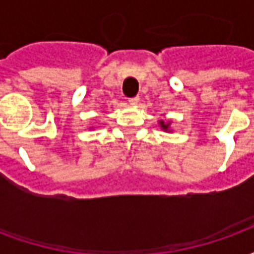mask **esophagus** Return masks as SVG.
<instances>
[{
	"mask_svg": "<svg viewBox=\"0 0 254 254\" xmlns=\"http://www.w3.org/2000/svg\"><path fill=\"white\" fill-rule=\"evenodd\" d=\"M138 100H140V98H138V96H134V98H129V100H127V102H129L130 105L134 106V105H137Z\"/></svg>",
	"mask_w": 254,
	"mask_h": 254,
	"instance_id": "1",
	"label": "esophagus"
}]
</instances>
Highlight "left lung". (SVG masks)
I'll list each match as a JSON object with an SVG mask.
<instances>
[{"label": "left lung", "instance_id": "1", "mask_svg": "<svg viewBox=\"0 0 254 254\" xmlns=\"http://www.w3.org/2000/svg\"><path fill=\"white\" fill-rule=\"evenodd\" d=\"M170 124L171 122H165V121H159V125L160 127L163 129V130H170Z\"/></svg>", "mask_w": 254, "mask_h": 254}]
</instances>
